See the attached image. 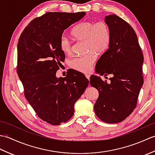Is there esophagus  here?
Here are the masks:
<instances>
[{
	"instance_id": "34e87169",
	"label": "esophagus",
	"mask_w": 155,
	"mask_h": 155,
	"mask_svg": "<svg viewBox=\"0 0 155 155\" xmlns=\"http://www.w3.org/2000/svg\"><path fill=\"white\" fill-rule=\"evenodd\" d=\"M85 76H86V77H87V79H88V81H89V79H90V75H88V74H86V75H85Z\"/></svg>"
}]
</instances>
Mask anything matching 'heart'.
I'll use <instances>...</instances> for the list:
<instances>
[{"label": "heart", "mask_w": 155, "mask_h": 155, "mask_svg": "<svg viewBox=\"0 0 155 155\" xmlns=\"http://www.w3.org/2000/svg\"><path fill=\"white\" fill-rule=\"evenodd\" d=\"M71 35L76 41L86 42V51L88 53L74 58L70 62L71 67L76 71L87 73L91 71L96 61V54H103L109 47L110 26L104 20L97 22H82L72 29ZM59 47L64 54H72V42L65 36L61 37Z\"/></svg>", "instance_id": "1"}]
</instances>
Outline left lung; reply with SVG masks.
Returning a JSON list of instances; mask_svg holds the SVG:
<instances>
[{
    "label": "left lung",
    "instance_id": "8db88e82",
    "mask_svg": "<svg viewBox=\"0 0 155 155\" xmlns=\"http://www.w3.org/2000/svg\"><path fill=\"white\" fill-rule=\"evenodd\" d=\"M105 21L110 26V42L95 68L101 76H113L107 83L93 75L90 83L99 93L94 105L95 114L104 123H117L137 107L143 84V55L136 32L127 22L115 15L107 16Z\"/></svg>",
    "mask_w": 155,
    "mask_h": 155
}]
</instances>
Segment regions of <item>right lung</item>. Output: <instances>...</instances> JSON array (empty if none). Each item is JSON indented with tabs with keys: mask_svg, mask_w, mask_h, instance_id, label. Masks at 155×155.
<instances>
[{
	"mask_svg": "<svg viewBox=\"0 0 155 155\" xmlns=\"http://www.w3.org/2000/svg\"><path fill=\"white\" fill-rule=\"evenodd\" d=\"M85 12H48L26 27L17 46L16 71L25 96L37 116L52 125L66 123L74 114V105L88 84L84 74L69 72L57 78L64 61L59 47L64 31L81 20Z\"/></svg>",
	"mask_w": 155,
	"mask_h": 155,
	"instance_id": "obj_1",
	"label": "right lung"
}]
</instances>
